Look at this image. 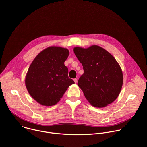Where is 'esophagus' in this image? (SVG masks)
Masks as SVG:
<instances>
[{
    "label": "esophagus",
    "mask_w": 147,
    "mask_h": 147,
    "mask_svg": "<svg viewBox=\"0 0 147 147\" xmlns=\"http://www.w3.org/2000/svg\"><path fill=\"white\" fill-rule=\"evenodd\" d=\"M74 82H75V84H76L77 83V82H78V80H77V79H74Z\"/></svg>",
    "instance_id": "34e87169"
}]
</instances>
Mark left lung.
Wrapping results in <instances>:
<instances>
[{"instance_id":"left-lung-1","label":"left lung","mask_w":147,"mask_h":147,"mask_svg":"<svg viewBox=\"0 0 147 147\" xmlns=\"http://www.w3.org/2000/svg\"><path fill=\"white\" fill-rule=\"evenodd\" d=\"M74 52L84 71L78 85L88 102L97 108L112 103L123 84L122 72L114 56L97 45L88 48L75 47Z\"/></svg>"}]
</instances>
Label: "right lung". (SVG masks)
<instances>
[{
	"mask_svg": "<svg viewBox=\"0 0 147 147\" xmlns=\"http://www.w3.org/2000/svg\"><path fill=\"white\" fill-rule=\"evenodd\" d=\"M69 50L50 47L41 51L30 64L25 78V85L30 96L42 105L57 104L74 81L68 77L64 62Z\"/></svg>",
	"mask_w": 147,
	"mask_h": 147,
	"instance_id": "add662e5",
	"label": "right lung"
}]
</instances>
